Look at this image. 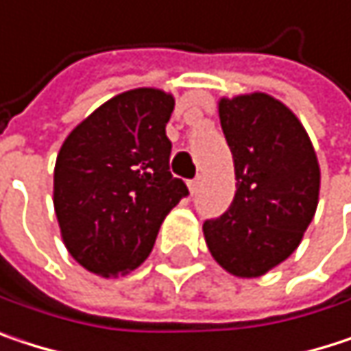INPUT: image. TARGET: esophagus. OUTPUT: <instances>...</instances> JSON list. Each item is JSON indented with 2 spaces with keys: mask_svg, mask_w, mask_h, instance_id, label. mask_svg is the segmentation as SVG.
<instances>
[{
  "mask_svg": "<svg viewBox=\"0 0 351 351\" xmlns=\"http://www.w3.org/2000/svg\"><path fill=\"white\" fill-rule=\"evenodd\" d=\"M188 188H190V194H192V196L197 194V190H199V178H196V180H190V182H188Z\"/></svg>",
  "mask_w": 351,
  "mask_h": 351,
  "instance_id": "34e87169",
  "label": "esophagus"
}]
</instances>
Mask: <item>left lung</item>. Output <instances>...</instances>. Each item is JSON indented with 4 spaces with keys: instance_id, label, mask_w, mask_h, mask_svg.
<instances>
[{
    "instance_id": "1",
    "label": "left lung",
    "mask_w": 351,
    "mask_h": 351,
    "mask_svg": "<svg viewBox=\"0 0 351 351\" xmlns=\"http://www.w3.org/2000/svg\"><path fill=\"white\" fill-rule=\"evenodd\" d=\"M234 159L237 194L216 220L204 222L214 261L234 277H263L289 258L311 224L322 171L295 112L267 93L218 101Z\"/></svg>"
}]
</instances>
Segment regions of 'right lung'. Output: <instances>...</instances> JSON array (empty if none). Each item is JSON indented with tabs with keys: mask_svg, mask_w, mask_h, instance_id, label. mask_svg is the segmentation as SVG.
Segmentation results:
<instances>
[{
	"mask_svg": "<svg viewBox=\"0 0 351 351\" xmlns=\"http://www.w3.org/2000/svg\"><path fill=\"white\" fill-rule=\"evenodd\" d=\"M176 105L161 88L109 99L64 139L54 167V210L70 256L99 277L135 271L171 208L188 196L169 171L165 125Z\"/></svg>",
	"mask_w": 351,
	"mask_h": 351,
	"instance_id": "obj_1",
	"label": "right lung"
}]
</instances>
